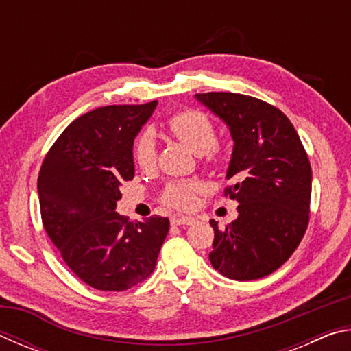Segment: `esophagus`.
I'll list each match as a JSON object with an SVG mask.
<instances>
[{
    "label": "esophagus",
    "mask_w": 351,
    "mask_h": 351,
    "mask_svg": "<svg viewBox=\"0 0 351 351\" xmlns=\"http://www.w3.org/2000/svg\"><path fill=\"white\" fill-rule=\"evenodd\" d=\"M171 224L175 226H181V224H192L195 223V218L193 217H187V215H173L171 217Z\"/></svg>",
    "instance_id": "1"
}]
</instances>
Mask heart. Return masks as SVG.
<instances>
[{"label": "heart", "instance_id": "b5f03b06", "mask_svg": "<svg viewBox=\"0 0 351 351\" xmlns=\"http://www.w3.org/2000/svg\"><path fill=\"white\" fill-rule=\"evenodd\" d=\"M165 128L171 136L184 142L193 153L203 154L207 162L218 161L219 148L217 145V130L204 112L190 108L176 111L169 117ZM133 161L142 171H150L156 167V141L150 132L142 133L134 141ZM198 190V182L175 180L165 184L161 199L164 204L176 207V209H189L193 206Z\"/></svg>", "mask_w": 351, "mask_h": 351}]
</instances>
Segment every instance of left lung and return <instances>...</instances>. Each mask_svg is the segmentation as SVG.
Segmentation results:
<instances>
[{
	"label": "left lung",
	"mask_w": 351,
	"mask_h": 351,
	"mask_svg": "<svg viewBox=\"0 0 351 351\" xmlns=\"http://www.w3.org/2000/svg\"><path fill=\"white\" fill-rule=\"evenodd\" d=\"M234 139L224 195L239 217L215 232L210 263L234 280H255L280 268L310 221L311 165L293 123L263 100L235 93L195 94Z\"/></svg>",
	"instance_id": "8db88e82"
}]
</instances>
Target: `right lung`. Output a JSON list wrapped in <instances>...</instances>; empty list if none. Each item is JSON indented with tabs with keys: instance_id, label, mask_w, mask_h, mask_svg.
<instances>
[{
	"instance_id": "1",
	"label": "right lung",
	"mask_w": 351,
	"mask_h": 351,
	"mask_svg": "<svg viewBox=\"0 0 351 351\" xmlns=\"http://www.w3.org/2000/svg\"><path fill=\"white\" fill-rule=\"evenodd\" d=\"M158 102L108 105L77 117L38 173L41 221L69 269L100 291H125L152 276L170 221L117 213L122 181L134 176L133 141Z\"/></svg>"
}]
</instances>
